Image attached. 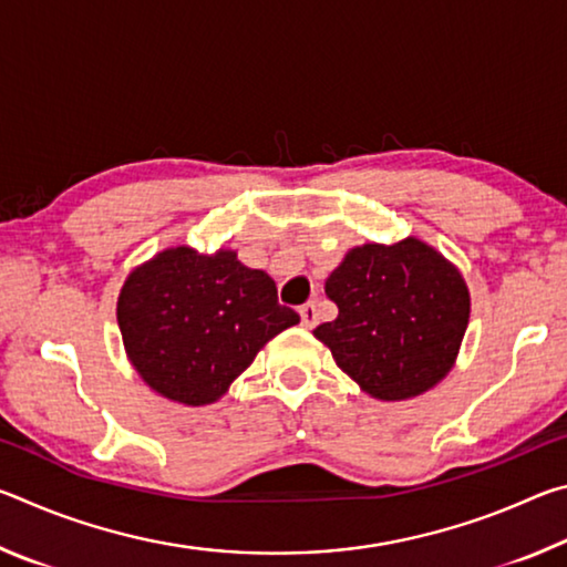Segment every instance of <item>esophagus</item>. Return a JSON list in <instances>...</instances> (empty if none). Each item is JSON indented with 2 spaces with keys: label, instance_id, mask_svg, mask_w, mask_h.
<instances>
[{
  "label": "esophagus",
  "instance_id": "34e87169",
  "mask_svg": "<svg viewBox=\"0 0 567 567\" xmlns=\"http://www.w3.org/2000/svg\"><path fill=\"white\" fill-rule=\"evenodd\" d=\"M300 320H302V328H315L318 324V310H315V302H307L300 307Z\"/></svg>",
  "mask_w": 567,
  "mask_h": 567
}]
</instances>
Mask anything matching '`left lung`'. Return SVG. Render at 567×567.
I'll return each mask as SVG.
<instances>
[{
	"mask_svg": "<svg viewBox=\"0 0 567 567\" xmlns=\"http://www.w3.org/2000/svg\"><path fill=\"white\" fill-rule=\"evenodd\" d=\"M338 318L315 328L342 372L378 400L435 388L455 364L470 320L463 275L415 237L352 247L324 282Z\"/></svg>",
	"mask_w": 567,
	"mask_h": 567,
	"instance_id": "8db88e82",
	"label": "left lung"
}]
</instances>
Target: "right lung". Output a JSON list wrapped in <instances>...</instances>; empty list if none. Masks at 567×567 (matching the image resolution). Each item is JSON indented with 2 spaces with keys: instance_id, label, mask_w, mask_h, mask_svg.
Instances as JSON below:
<instances>
[{
  "instance_id": "right-lung-1",
  "label": "right lung",
  "mask_w": 567,
  "mask_h": 567,
  "mask_svg": "<svg viewBox=\"0 0 567 567\" xmlns=\"http://www.w3.org/2000/svg\"><path fill=\"white\" fill-rule=\"evenodd\" d=\"M124 350L147 385L182 405H209L275 334L300 322L275 280L233 249L169 247L132 270L117 300Z\"/></svg>"
}]
</instances>
